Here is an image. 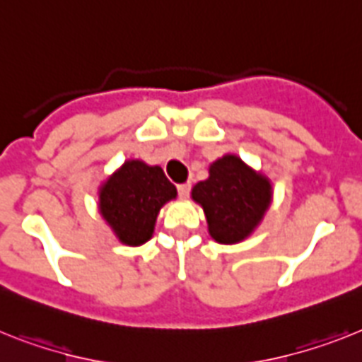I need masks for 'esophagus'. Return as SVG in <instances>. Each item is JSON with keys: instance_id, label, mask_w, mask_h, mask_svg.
<instances>
[{"instance_id": "obj_1", "label": "esophagus", "mask_w": 362, "mask_h": 362, "mask_svg": "<svg viewBox=\"0 0 362 362\" xmlns=\"http://www.w3.org/2000/svg\"><path fill=\"white\" fill-rule=\"evenodd\" d=\"M176 191H178V195H180L182 199H186V197L189 195L191 184H189V182H184V184H178V186H176Z\"/></svg>"}]
</instances>
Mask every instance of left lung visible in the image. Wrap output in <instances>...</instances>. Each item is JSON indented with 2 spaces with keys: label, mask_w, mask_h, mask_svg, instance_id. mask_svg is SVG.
I'll return each mask as SVG.
<instances>
[{
  "label": "left lung",
  "mask_w": 362,
  "mask_h": 362,
  "mask_svg": "<svg viewBox=\"0 0 362 362\" xmlns=\"http://www.w3.org/2000/svg\"><path fill=\"white\" fill-rule=\"evenodd\" d=\"M193 199L204 208L211 238L223 245L250 235L270 204V184L241 158L228 154L211 163L208 180L199 182Z\"/></svg>",
  "instance_id": "1"
}]
</instances>
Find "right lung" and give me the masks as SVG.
<instances>
[{
    "label": "right lung",
    "instance_id": "1",
    "mask_svg": "<svg viewBox=\"0 0 362 362\" xmlns=\"http://www.w3.org/2000/svg\"><path fill=\"white\" fill-rule=\"evenodd\" d=\"M175 197L176 187L162 167L130 160L105 182L99 209L119 241L136 247L151 239L158 211Z\"/></svg>",
    "mask_w": 362,
    "mask_h": 362
}]
</instances>
